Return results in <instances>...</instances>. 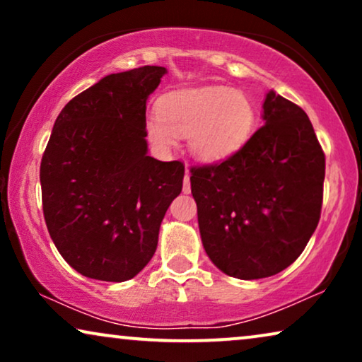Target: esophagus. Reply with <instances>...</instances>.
Listing matches in <instances>:
<instances>
[{"label": "esophagus", "mask_w": 362, "mask_h": 362, "mask_svg": "<svg viewBox=\"0 0 362 362\" xmlns=\"http://www.w3.org/2000/svg\"><path fill=\"white\" fill-rule=\"evenodd\" d=\"M191 191V181H189V173H187V166H186V176H185V182H182V192H189Z\"/></svg>", "instance_id": "34e87169"}]
</instances>
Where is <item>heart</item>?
I'll list each match as a JSON object with an SVG mask.
<instances>
[{
	"label": "heart",
	"mask_w": 362,
	"mask_h": 362,
	"mask_svg": "<svg viewBox=\"0 0 362 362\" xmlns=\"http://www.w3.org/2000/svg\"><path fill=\"white\" fill-rule=\"evenodd\" d=\"M255 127L250 98L229 87L185 88L166 93L158 102V115L146 118L145 130L160 150L176 146L177 135H189L197 158L219 161L234 155Z\"/></svg>",
	"instance_id": "heart-1"
}]
</instances>
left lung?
<instances>
[{"label": "left lung", "instance_id": "left-lung-1", "mask_svg": "<svg viewBox=\"0 0 362 362\" xmlns=\"http://www.w3.org/2000/svg\"><path fill=\"white\" fill-rule=\"evenodd\" d=\"M264 122L234 155L191 168L206 254L242 280L293 264L323 204L325 153L303 108L270 90Z\"/></svg>", "mask_w": 362, "mask_h": 362}]
</instances>
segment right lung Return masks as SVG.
I'll use <instances>...</instances> for the list:
<instances>
[{"instance_id":"right-lung-1","label":"right lung","mask_w":362,"mask_h":362,"mask_svg":"<svg viewBox=\"0 0 362 362\" xmlns=\"http://www.w3.org/2000/svg\"><path fill=\"white\" fill-rule=\"evenodd\" d=\"M165 74H110L54 123L41 161L44 219L59 254L88 279L125 281L143 270L182 189L181 161L146 155V98Z\"/></svg>"}]
</instances>
